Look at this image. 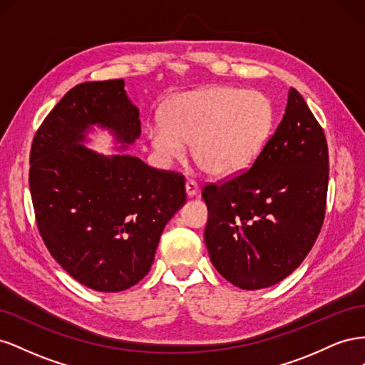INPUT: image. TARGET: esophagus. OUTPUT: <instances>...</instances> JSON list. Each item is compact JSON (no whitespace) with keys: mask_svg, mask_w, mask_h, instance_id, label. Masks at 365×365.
I'll return each mask as SVG.
<instances>
[{"mask_svg":"<svg viewBox=\"0 0 365 365\" xmlns=\"http://www.w3.org/2000/svg\"><path fill=\"white\" fill-rule=\"evenodd\" d=\"M197 190H200V187H197V182L193 180H187L185 181V192L187 196H195L197 195Z\"/></svg>","mask_w":365,"mask_h":365,"instance_id":"1","label":"esophagus"}]
</instances>
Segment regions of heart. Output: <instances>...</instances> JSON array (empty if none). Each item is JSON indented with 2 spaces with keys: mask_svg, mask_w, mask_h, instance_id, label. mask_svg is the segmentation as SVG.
Masks as SVG:
<instances>
[{
  "mask_svg": "<svg viewBox=\"0 0 365 365\" xmlns=\"http://www.w3.org/2000/svg\"><path fill=\"white\" fill-rule=\"evenodd\" d=\"M274 121L275 108L267 94L208 86L173 97L148 135L164 161L180 158L182 143H190V157L205 173L228 178L257 160Z\"/></svg>",
  "mask_w": 365,
  "mask_h": 365,
  "instance_id": "heart-1",
  "label": "heart"
}]
</instances>
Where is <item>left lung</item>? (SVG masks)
<instances>
[{"mask_svg": "<svg viewBox=\"0 0 365 365\" xmlns=\"http://www.w3.org/2000/svg\"><path fill=\"white\" fill-rule=\"evenodd\" d=\"M327 184L323 128L291 88L280 125L251 168L202 189L204 239L217 272L251 291L288 277L323 227Z\"/></svg>", "mask_w": 365, "mask_h": 365, "instance_id": "8db88e82", "label": "left lung"}]
</instances>
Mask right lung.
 Here are the masks:
<instances>
[{
  "instance_id": "add662e5",
  "label": "right lung",
  "mask_w": 365,
  "mask_h": 365,
  "mask_svg": "<svg viewBox=\"0 0 365 365\" xmlns=\"http://www.w3.org/2000/svg\"><path fill=\"white\" fill-rule=\"evenodd\" d=\"M123 86L115 79L71 88L43 118L30 150L29 184L43 244L73 279L98 292L123 291L145 277L165 224L187 197L178 172L81 145L96 123L123 143L140 135L138 109Z\"/></svg>"
}]
</instances>
